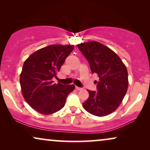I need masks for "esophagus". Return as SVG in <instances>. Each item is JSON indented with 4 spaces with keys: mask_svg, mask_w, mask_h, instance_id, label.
I'll return each mask as SVG.
<instances>
[{
    "mask_svg": "<svg viewBox=\"0 0 150 150\" xmlns=\"http://www.w3.org/2000/svg\"><path fill=\"white\" fill-rule=\"evenodd\" d=\"M76 89L78 90V91H81V90H83V88H81V87H76Z\"/></svg>",
    "mask_w": 150,
    "mask_h": 150,
    "instance_id": "34e87169",
    "label": "esophagus"
}]
</instances>
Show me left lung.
<instances>
[{"mask_svg": "<svg viewBox=\"0 0 150 150\" xmlns=\"http://www.w3.org/2000/svg\"><path fill=\"white\" fill-rule=\"evenodd\" d=\"M77 46L87 59L91 72L99 77L98 91L87 90L89 96L83 107L93 115H108L119 107L127 92L126 65L114 51L100 42L81 43Z\"/></svg>", "mask_w": 150, "mask_h": 150, "instance_id": "8db88e82", "label": "left lung"}]
</instances>
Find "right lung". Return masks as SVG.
<instances>
[{
	"label": "right lung",
	"mask_w": 150,
	"mask_h": 150,
	"mask_svg": "<svg viewBox=\"0 0 150 150\" xmlns=\"http://www.w3.org/2000/svg\"><path fill=\"white\" fill-rule=\"evenodd\" d=\"M74 45H50L37 50L24 61L20 83L26 102L37 112L50 115L65 106L66 98L74 89V85L53 83Z\"/></svg>",
	"instance_id": "add662e5"
}]
</instances>
